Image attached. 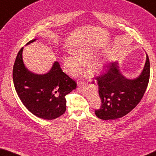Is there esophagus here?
Returning a JSON list of instances; mask_svg holds the SVG:
<instances>
[{
    "label": "esophagus",
    "mask_w": 156,
    "mask_h": 156,
    "mask_svg": "<svg viewBox=\"0 0 156 156\" xmlns=\"http://www.w3.org/2000/svg\"><path fill=\"white\" fill-rule=\"evenodd\" d=\"M83 85H84L83 82H80V83H78V87H81V86H83Z\"/></svg>",
    "instance_id": "obj_1"
}]
</instances>
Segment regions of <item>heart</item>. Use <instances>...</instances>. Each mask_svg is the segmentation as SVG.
Wrapping results in <instances>:
<instances>
[{"label": "heart", "mask_w": 156, "mask_h": 156, "mask_svg": "<svg viewBox=\"0 0 156 156\" xmlns=\"http://www.w3.org/2000/svg\"><path fill=\"white\" fill-rule=\"evenodd\" d=\"M98 54L95 47L87 44H80L73 50L74 56H65L62 63L65 72L72 77H76L82 71V65H87L93 60ZM107 65V60L100 58L89 65V70L92 74H99L103 72Z\"/></svg>", "instance_id": "b5f03b06"}]
</instances>
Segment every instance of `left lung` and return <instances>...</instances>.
<instances>
[{
  "instance_id": "left-lung-1",
  "label": "left lung",
  "mask_w": 156,
  "mask_h": 156,
  "mask_svg": "<svg viewBox=\"0 0 156 156\" xmlns=\"http://www.w3.org/2000/svg\"><path fill=\"white\" fill-rule=\"evenodd\" d=\"M104 74L96 78L102 104L95 113L101 120H115L130 112L143 97L149 80V59L146 54L143 69L135 78L123 74L118 60L107 65Z\"/></svg>"
}]
</instances>
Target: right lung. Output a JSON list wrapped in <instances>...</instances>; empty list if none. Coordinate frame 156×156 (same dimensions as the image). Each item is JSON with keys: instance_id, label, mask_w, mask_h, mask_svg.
I'll return each mask as SVG.
<instances>
[{"instance_id": "add662e5", "label": "right lung", "mask_w": 156, "mask_h": 156, "mask_svg": "<svg viewBox=\"0 0 156 156\" xmlns=\"http://www.w3.org/2000/svg\"><path fill=\"white\" fill-rule=\"evenodd\" d=\"M23 47L18 53L13 68V81L18 96L25 107L37 117L56 119L65 113V96L76 89V82L62 72L56 60L45 73L31 72L23 62Z\"/></svg>"}]
</instances>
